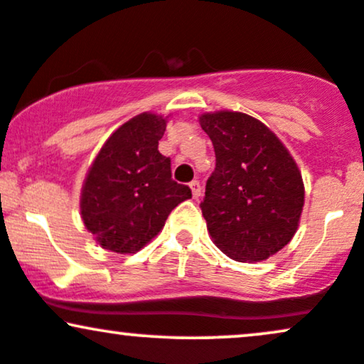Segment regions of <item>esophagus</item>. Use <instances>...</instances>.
<instances>
[{
	"instance_id": "obj_1",
	"label": "esophagus",
	"mask_w": 364,
	"mask_h": 364,
	"mask_svg": "<svg viewBox=\"0 0 364 364\" xmlns=\"http://www.w3.org/2000/svg\"><path fill=\"white\" fill-rule=\"evenodd\" d=\"M190 188H191V193H193V198H198V196L202 195V185H200L198 179H193V181L190 183Z\"/></svg>"
}]
</instances>
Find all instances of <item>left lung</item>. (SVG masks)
<instances>
[{"label": "left lung", "instance_id": "left-lung-1", "mask_svg": "<svg viewBox=\"0 0 364 364\" xmlns=\"http://www.w3.org/2000/svg\"><path fill=\"white\" fill-rule=\"evenodd\" d=\"M200 124L215 152L200 203L208 232L232 260H265L298 229L301 173L282 141L252 116L220 111L203 114Z\"/></svg>", "mask_w": 364, "mask_h": 364}]
</instances>
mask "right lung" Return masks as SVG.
<instances>
[{
  "label": "right lung",
  "mask_w": 364,
  "mask_h": 364,
  "mask_svg": "<svg viewBox=\"0 0 364 364\" xmlns=\"http://www.w3.org/2000/svg\"><path fill=\"white\" fill-rule=\"evenodd\" d=\"M166 119L144 112L102 145L82 188L85 228L102 248L135 253L157 235L191 190L171 178V159L159 152Z\"/></svg>",
  "instance_id": "right-lung-1"
}]
</instances>
